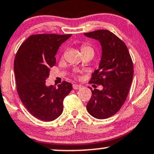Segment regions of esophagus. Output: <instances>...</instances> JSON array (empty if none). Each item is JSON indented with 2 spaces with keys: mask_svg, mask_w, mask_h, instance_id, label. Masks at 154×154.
<instances>
[{
  "mask_svg": "<svg viewBox=\"0 0 154 154\" xmlns=\"http://www.w3.org/2000/svg\"><path fill=\"white\" fill-rule=\"evenodd\" d=\"M72 86L74 89H80V88H81V85H77V84H73Z\"/></svg>",
  "mask_w": 154,
  "mask_h": 154,
  "instance_id": "1",
  "label": "esophagus"
}]
</instances>
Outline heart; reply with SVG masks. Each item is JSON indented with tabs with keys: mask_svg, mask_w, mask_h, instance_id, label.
<instances>
[{
	"mask_svg": "<svg viewBox=\"0 0 154 154\" xmlns=\"http://www.w3.org/2000/svg\"><path fill=\"white\" fill-rule=\"evenodd\" d=\"M81 51L82 52H85V51H93L94 52L93 48L87 46H82L81 47Z\"/></svg>",
	"mask_w": 154,
	"mask_h": 154,
	"instance_id": "1",
	"label": "heart"
}]
</instances>
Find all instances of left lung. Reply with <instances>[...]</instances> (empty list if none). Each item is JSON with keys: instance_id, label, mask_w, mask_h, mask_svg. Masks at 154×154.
Listing matches in <instances>:
<instances>
[{"instance_id": "8db88e82", "label": "left lung", "mask_w": 154, "mask_h": 154, "mask_svg": "<svg viewBox=\"0 0 154 154\" xmlns=\"http://www.w3.org/2000/svg\"><path fill=\"white\" fill-rule=\"evenodd\" d=\"M84 35L98 40L102 47L99 69L92 74L90 82L103 88L91 90L87 111L97 119H106L114 115L127 98L134 76L132 60L124 42L110 31L97 30Z\"/></svg>"}]
</instances>
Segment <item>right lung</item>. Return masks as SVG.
<instances>
[{
	"mask_svg": "<svg viewBox=\"0 0 154 154\" xmlns=\"http://www.w3.org/2000/svg\"><path fill=\"white\" fill-rule=\"evenodd\" d=\"M72 35L40 34L29 37L18 48L14 62L17 91L29 112L43 121H52L60 116L63 102L72 90L63 81L57 87L47 86L50 69L56 63L55 54Z\"/></svg>",
	"mask_w": 154,
	"mask_h": 154,
	"instance_id": "1",
	"label": "right lung"
}]
</instances>
